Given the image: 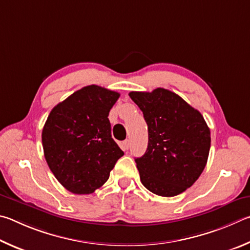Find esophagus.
Instances as JSON below:
<instances>
[{"label":"esophagus","mask_w":250,"mask_h":250,"mask_svg":"<svg viewBox=\"0 0 250 250\" xmlns=\"http://www.w3.org/2000/svg\"><path fill=\"white\" fill-rule=\"evenodd\" d=\"M129 146H130V142L128 141V139H126V141L123 142V144H122V148H123V149H124V150H128Z\"/></svg>","instance_id":"1"}]
</instances>
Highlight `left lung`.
<instances>
[{
    "mask_svg": "<svg viewBox=\"0 0 250 250\" xmlns=\"http://www.w3.org/2000/svg\"><path fill=\"white\" fill-rule=\"evenodd\" d=\"M148 126V147L135 159L146 189L160 196L182 193L207 166L211 133L198 109L173 92H130Z\"/></svg>",
    "mask_w": 250,
    "mask_h": 250,
    "instance_id": "1",
    "label": "left lung"
}]
</instances>
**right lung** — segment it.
<instances>
[{"label": "right lung", "mask_w": 250, "mask_h": 250, "mask_svg": "<svg viewBox=\"0 0 250 250\" xmlns=\"http://www.w3.org/2000/svg\"><path fill=\"white\" fill-rule=\"evenodd\" d=\"M120 93L92 84L57 104L42 128L43 155L57 180L74 194L107 181L124 152L111 135L108 113Z\"/></svg>", "instance_id": "1"}]
</instances>
